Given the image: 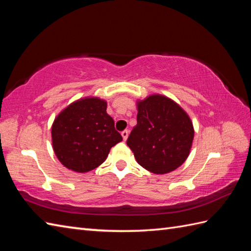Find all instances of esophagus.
Here are the masks:
<instances>
[{
  "instance_id": "obj_1",
  "label": "esophagus",
  "mask_w": 251,
  "mask_h": 251,
  "mask_svg": "<svg viewBox=\"0 0 251 251\" xmlns=\"http://www.w3.org/2000/svg\"><path fill=\"white\" fill-rule=\"evenodd\" d=\"M121 135H122V137H123V139L124 140H126L127 138H128V135H129V131L127 130V129H125V130H123L122 132H121Z\"/></svg>"
}]
</instances>
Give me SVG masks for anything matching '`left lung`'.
Instances as JSON below:
<instances>
[{"mask_svg": "<svg viewBox=\"0 0 251 251\" xmlns=\"http://www.w3.org/2000/svg\"><path fill=\"white\" fill-rule=\"evenodd\" d=\"M193 137L189 115L175 101L153 95L138 103L137 125L127 146L143 168L163 175L184 163Z\"/></svg>", "mask_w": 251, "mask_h": 251, "instance_id": "obj_1", "label": "left lung"}]
</instances>
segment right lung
I'll return each mask as SVG.
<instances>
[{"instance_id":"obj_1","label":"right lung","mask_w":251,"mask_h":251,"mask_svg":"<svg viewBox=\"0 0 251 251\" xmlns=\"http://www.w3.org/2000/svg\"><path fill=\"white\" fill-rule=\"evenodd\" d=\"M98 98L75 101L56 117L51 127L52 148L63 166L86 173L102 164L110 149L123 140Z\"/></svg>"}]
</instances>
